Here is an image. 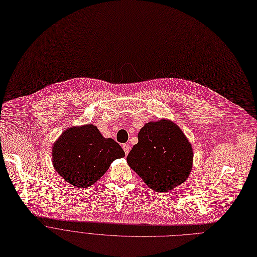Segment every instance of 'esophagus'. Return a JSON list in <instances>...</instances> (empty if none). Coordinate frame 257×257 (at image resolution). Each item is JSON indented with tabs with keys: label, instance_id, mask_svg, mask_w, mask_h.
I'll return each mask as SVG.
<instances>
[{
	"label": "esophagus",
	"instance_id": "1",
	"mask_svg": "<svg viewBox=\"0 0 257 257\" xmlns=\"http://www.w3.org/2000/svg\"><path fill=\"white\" fill-rule=\"evenodd\" d=\"M122 149H123V151L125 153V155H127V154L130 153V150H131V146L128 144H123L122 145Z\"/></svg>",
	"mask_w": 257,
	"mask_h": 257
}]
</instances>
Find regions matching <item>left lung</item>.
Masks as SVG:
<instances>
[{
  "label": "left lung",
  "instance_id": "8db88e82",
  "mask_svg": "<svg viewBox=\"0 0 257 257\" xmlns=\"http://www.w3.org/2000/svg\"><path fill=\"white\" fill-rule=\"evenodd\" d=\"M127 164L153 190L166 192L183 183L192 166V149L181 130L169 120L151 121L140 131Z\"/></svg>",
  "mask_w": 257,
  "mask_h": 257
}]
</instances>
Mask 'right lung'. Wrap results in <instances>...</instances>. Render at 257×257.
<instances>
[{
  "mask_svg": "<svg viewBox=\"0 0 257 257\" xmlns=\"http://www.w3.org/2000/svg\"><path fill=\"white\" fill-rule=\"evenodd\" d=\"M124 151L112 139L102 137L93 124L71 127L53 147V164L57 172L76 187L95 183Z\"/></svg>",
  "mask_w": 257,
  "mask_h": 257,
  "instance_id": "1",
  "label": "right lung"
}]
</instances>
